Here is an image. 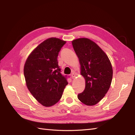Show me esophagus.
I'll return each instance as SVG.
<instances>
[{
    "mask_svg": "<svg viewBox=\"0 0 135 135\" xmlns=\"http://www.w3.org/2000/svg\"><path fill=\"white\" fill-rule=\"evenodd\" d=\"M71 77H72V78L73 79H74V78H75V77L76 76V75L74 73H73V74H71Z\"/></svg>",
    "mask_w": 135,
    "mask_h": 135,
    "instance_id": "1",
    "label": "esophagus"
}]
</instances>
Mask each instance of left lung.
<instances>
[{
	"mask_svg": "<svg viewBox=\"0 0 135 135\" xmlns=\"http://www.w3.org/2000/svg\"><path fill=\"white\" fill-rule=\"evenodd\" d=\"M72 44L86 81L85 90L78 94V98L87 105H95L110 87L113 78L110 61L102 49L88 38L74 40Z\"/></svg>",
	"mask_w": 135,
	"mask_h": 135,
	"instance_id": "obj_1",
	"label": "left lung"
}]
</instances>
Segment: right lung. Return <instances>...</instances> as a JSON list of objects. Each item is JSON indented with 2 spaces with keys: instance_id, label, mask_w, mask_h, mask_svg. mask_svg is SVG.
Instances as JSON below:
<instances>
[{
  "instance_id": "1",
  "label": "right lung",
  "mask_w": 135,
  "mask_h": 135,
  "mask_svg": "<svg viewBox=\"0 0 135 135\" xmlns=\"http://www.w3.org/2000/svg\"><path fill=\"white\" fill-rule=\"evenodd\" d=\"M65 41L50 38L41 43L28 56L24 74L28 90L46 107L55 104L62 96L68 76L61 74L57 57Z\"/></svg>"
}]
</instances>
